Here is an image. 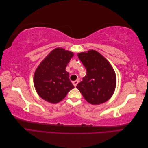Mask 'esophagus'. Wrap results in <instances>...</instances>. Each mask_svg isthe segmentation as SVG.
Listing matches in <instances>:
<instances>
[{
	"mask_svg": "<svg viewBox=\"0 0 148 148\" xmlns=\"http://www.w3.org/2000/svg\"><path fill=\"white\" fill-rule=\"evenodd\" d=\"M78 82H79V79H77V80H75V81H74V82H72V83H73V84L74 85L75 87L77 86V84L78 83Z\"/></svg>",
	"mask_w": 148,
	"mask_h": 148,
	"instance_id": "esophagus-1",
	"label": "esophagus"
}]
</instances>
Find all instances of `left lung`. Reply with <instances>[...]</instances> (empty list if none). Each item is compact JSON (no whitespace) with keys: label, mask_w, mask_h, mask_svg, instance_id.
Returning a JSON list of instances; mask_svg holds the SVG:
<instances>
[{"label":"left lung","mask_w":148,"mask_h":148,"mask_svg":"<svg viewBox=\"0 0 148 148\" xmlns=\"http://www.w3.org/2000/svg\"><path fill=\"white\" fill-rule=\"evenodd\" d=\"M86 69V75L77 88L87 102L92 105L108 101L115 91L117 78L110 62L95 50L78 53Z\"/></svg>","instance_id":"left-lung-1"}]
</instances>
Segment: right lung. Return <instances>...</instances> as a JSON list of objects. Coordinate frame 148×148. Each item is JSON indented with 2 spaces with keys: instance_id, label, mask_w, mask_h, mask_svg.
<instances>
[{
  "instance_id": "obj_1",
  "label": "right lung",
  "mask_w": 148,
  "mask_h": 148,
  "mask_svg": "<svg viewBox=\"0 0 148 148\" xmlns=\"http://www.w3.org/2000/svg\"><path fill=\"white\" fill-rule=\"evenodd\" d=\"M74 53L57 47L44 58L36 69L34 85L38 95L52 104L63 100L73 84L65 69Z\"/></svg>"
}]
</instances>
